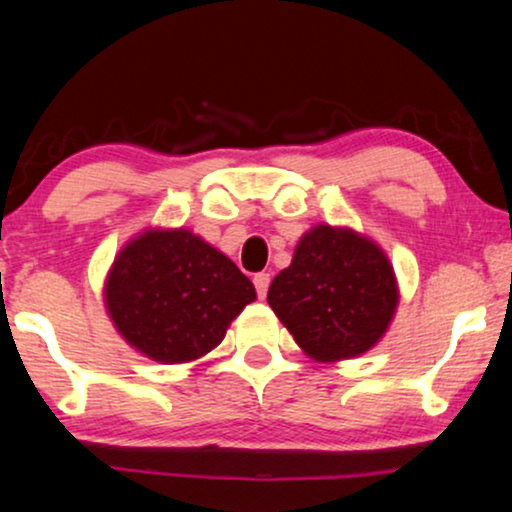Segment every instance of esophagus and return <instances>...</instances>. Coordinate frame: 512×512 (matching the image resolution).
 Segmentation results:
<instances>
[{"instance_id": "34e87169", "label": "esophagus", "mask_w": 512, "mask_h": 512, "mask_svg": "<svg viewBox=\"0 0 512 512\" xmlns=\"http://www.w3.org/2000/svg\"><path fill=\"white\" fill-rule=\"evenodd\" d=\"M254 286H256V293L258 298H265L268 296V286H270V275L268 272H258V275H254Z\"/></svg>"}]
</instances>
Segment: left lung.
Returning <instances> with one entry per match:
<instances>
[{
	"label": "left lung",
	"instance_id": "8db88e82",
	"mask_svg": "<svg viewBox=\"0 0 512 512\" xmlns=\"http://www.w3.org/2000/svg\"><path fill=\"white\" fill-rule=\"evenodd\" d=\"M268 303L293 340L317 361L352 359L387 331L398 305L384 251L347 228L317 226L272 279Z\"/></svg>",
	"mask_w": 512,
	"mask_h": 512
}]
</instances>
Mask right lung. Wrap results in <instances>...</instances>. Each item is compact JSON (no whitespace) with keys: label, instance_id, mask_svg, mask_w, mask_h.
Returning <instances> with one entry per match:
<instances>
[{"label":"right lung","instance_id":"right-lung-1","mask_svg":"<svg viewBox=\"0 0 512 512\" xmlns=\"http://www.w3.org/2000/svg\"><path fill=\"white\" fill-rule=\"evenodd\" d=\"M109 317L139 352L184 363L219 345L256 298L240 268L191 230H146L116 256L107 277Z\"/></svg>","mask_w":512,"mask_h":512}]
</instances>
